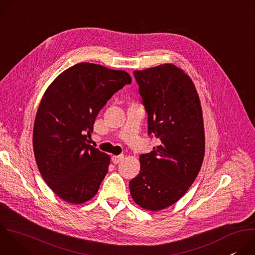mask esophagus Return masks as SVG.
Segmentation results:
<instances>
[{
  "mask_svg": "<svg viewBox=\"0 0 255 255\" xmlns=\"http://www.w3.org/2000/svg\"><path fill=\"white\" fill-rule=\"evenodd\" d=\"M124 159V155H113L112 156V161L114 164H118Z\"/></svg>",
  "mask_w": 255,
  "mask_h": 255,
  "instance_id": "esophagus-1",
  "label": "esophagus"
}]
</instances>
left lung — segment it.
<instances>
[{
    "label": "left lung",
    "mask_w": 255,
    "mask_h": 255,
    "mask_svg": "<svg viewBox=\"0 0 255 255\" xmlns=\"http://www.w3.org/2000/svg\"><path fill=\"white\" fill-rule=\"evenodd\" d=\"M134 78L148 114V135L159 144L140 155V172L130 180V194L141 208L159 211L183 197L201 169L202 107L193 81L174 64L135 70Z\"/></svg>",
    "instance_id": "obj_1"
}]
</instances>
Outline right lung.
Instances as JSON below:
<instances>
[{
    "label": "right lung",
    "instance_id": "add662e5",
    "mask_svg": "<svg viewBox=\"0 0 255 255\" xmlns=\"http://www.w3.org/2000/svg\"><path fill=\"white\" fill-rule=\"evenodd\" d=\"M129 84L124 70L81 62L45 91L34 122L33 150L45 183L65 202L83 204L98 193L110 156L87 138L108 100Z\"/></svg>",
    "mask_w": 255,
    "mask_h": 255
}]
</instances>
